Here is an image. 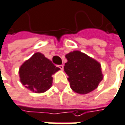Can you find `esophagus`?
<instances>
[{
  "label": "esophagus",
  "mask_w": 125,
  "mask_h": 125,
  "mask_svg": "<svg viewBox=\"0 0 125 125\" xmlns=\"http://www.w3.org/2000/svg\"><path fill=\"white\" fill-rule=\"evenodd\" d=\"M58 67H59L61 70H64V66L62 65V64H61V65H58Z\"/></svg>",
  "instance_id": "34e87169"
}]
</instances>
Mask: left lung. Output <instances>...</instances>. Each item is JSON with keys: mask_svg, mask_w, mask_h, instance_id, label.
Here are the masks:
<instances>
[{"mask_svg": "<svg viewBox=\"0 0 125 125\" xmlns=\"http://www.w3.org/2000/svg\"><path fill=\"white\" fill-rule=\"evenodd\" d=\"M64 72L68 75L71 89L78 94H88L97 88L103 78L98 61L78 50L65 55Z\"/></svg>", "mask_w": 125, "mask_h": 125, "instance_id": "1", "label": "left lung"}]
</instances>
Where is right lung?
Here are the masks:
<instances>
[{
  "instance_id": "add662e5",
  "label": "right lung",
  "mask_w": 125,
  "mask_h": 125,
  "mask_svg": "<svg viewBox=\"0 0 125 125\" xmlns=\"http://www.w3.org/2000/svg\"><path fill=\"white\" fill-rule=\"evenodd\" d=\"M59 70L43 54L36 52L21 65L19 70L20 80L31 92L43 93L51 87L52 75Z\"/></svg>"
}]
</instances>
